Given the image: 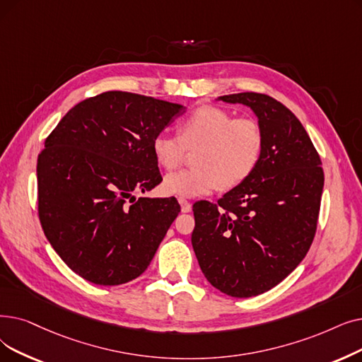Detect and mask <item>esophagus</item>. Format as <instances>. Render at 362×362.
<instances>
[{
  "label": "esophagus",
  "mask_w": 362,
  "mask_h": 362,
  "mask_svg": "<svg viewBox=\"0 0 362 362\" xmlns=\"http://www.w3.org/2000/svg\"><path fill=\"white\" fill-rule=\"evenodd\" d=\"M179 204H180V210H182L183 213H189V211H191L192 206H191V202L187 201L186 198H179Z\"/></svg>",
  "instance_id": "1"
}]
</instances>
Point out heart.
Here are the masks:
<instances>
[{
  "label": "heart",
  "mask_w": 362,
  "mask_h": 362,
  "mask_svg": "<svg viewBox=\"0 0 362 362\" xmlns=\"http://www.w3.org/2000/svg\"><path fill=\"white\" fill-rule=\"evenodd\" d=\"M194 168L165 176L163 187L170 195L198 197L218 185L230 189L247 180L262 158L263 132L255 118H233L217 106H201L177 124V134L165 130L152 139L156 161L167 170L180 165L187 151H195Z\"/></svg>",
  "instance_id": "1"
}]
</instances>
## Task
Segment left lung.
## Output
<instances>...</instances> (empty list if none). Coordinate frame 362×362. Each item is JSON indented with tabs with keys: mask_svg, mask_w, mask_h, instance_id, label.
I'll list each match as a JSON object with an SVG mask.
<instances>
[{
	"mask_svg": "<svg viewBox=\"0 0 362 362\" xmlns=\"http://www.w3.org/2000/svg\"><path fill=\"white\" fill-rule=\"evenodd\" d=\"M218 99L253 109L263 152L251 176L216 204H194L192 247L213 287L232 297H253L279 284L309 251L324 171L318 151L287 106L253 91Z\"/></svg>",
	"mask_w": 362,
	"mask_h": 362,
	"instance_id": "8db88e82",
	"label": "left lung"
}]
</instances>
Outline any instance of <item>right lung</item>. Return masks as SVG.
<instances>
[{"label":"right lung","instance_id":"1","mask_svg":"<svg viewBox=\"0 0 362 362\" xmlns=\"http://www.w3.org/2000/svg\"><path fill=\"white\" fill-rule=\"evenodd\" d=\"M183 107L105 91L59 121L38 155V217L69 268L98 286L142 275L175 222L171 198H139L163 182L152 139Z\"/></svg>","mask_w":362,"mask_h":362}]
</instances>
